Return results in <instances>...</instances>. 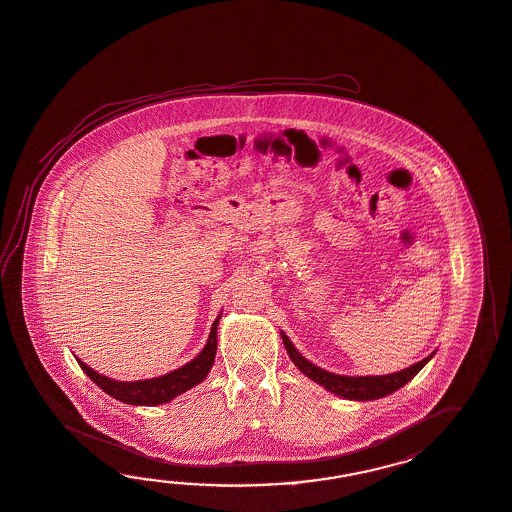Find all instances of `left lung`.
I'll use <instances>...</instances> for the list:
<instances>
[{"mask_svg":"<svg viewBox=\"0 0 512 512\" xmlns=\"http://www.w3.org/2000/svg\"><path fill=\"white\" fill-rule=\"evenodd\" d=\"M282 341H284V346H286L291 361L297 365V369L302 374H306L311 380L317 381L330 393L337 394V396L346 398V400H357V402L378 400V398H383L387 394L398 391L400 387H404L407 381L413 380L416 374L424 369V365L428 363L429 359L435 356V352H433L415 365L400 370V372H394V374H385V376H339V374H333L328 370H322L321 367H317V365L308 361L306 357L300 356V352L287 339L284 332H282Z\"/></svg>","mask_w":512,"mask_h":512,"instance_id":"1","label":"left lung"}]
</instances>
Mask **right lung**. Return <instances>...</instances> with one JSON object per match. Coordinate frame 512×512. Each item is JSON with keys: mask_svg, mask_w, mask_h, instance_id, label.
Masks as SVG:
<instances>
[{"mask_svg": "<svg viewBox=\"0 0 512 512\" xmlns=\"http://www.w3.org/2000/svg\"><path fill=\"white\" fill-rule=\"evenodd\" d=\"M219 319H221V313L217 315V319L212 324L210 337H208V341H206V345H204L199 356L191 359L190 363H186L184 367L173 370L169 374H164V376L153 378V380H110L108 376H103L92 367L84 365L79 357H77V363L81 365V369L86 372V376L90 380L97 383L105 393L110 394L112 398H116L123 404H166V402H171L173 398H177L179 394L190 391L191 387L199 385L208 376V372L214 365L215 350H217V324H219Z\"/></svg>", "mask_w": 512, "mask_h": 512, "instance_id": "1", "label": "right lung"}]
</instances>
